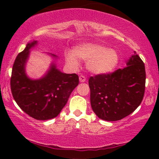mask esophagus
Segmentation results:
<instances>
[{"label":"esophagus","mask_w":159,"mask_h":159,"mask_svg":"<svg viewBox=\"0 0 159 159\" xmlns=\"http://www.w3.org/2000/svg\"><path fill=\"white\" fill-rule=\"evenodd\" d=\"M79 81L80 82H85L86 81V78L84 76H83V75H81V76L79 77Z\"/></svg>","instance_id":"obj_1"}]
</instances>
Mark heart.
<instances>
[{
	"instance_id": "obj_1",
	"label": "heart",
	"mask_w": 159,
	"mask_h": 159,
	"mask_svg": "<svg viewBox=\"0 0 159 159\" xmlns=\"http://www.w3.org/2000/svg\"><path fill=\"white\" fill-rule=\"evenodd\" d=\"M65 59L70 68H78L79 60L86 61V68L95 75H107L113 71L119 63V54L116 50L94 43H83L66 51Z\"/></svg>"
}]
</instances>
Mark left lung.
<instances>
[{"label": "left lung", "mask_w": 159, "mask_h": 159, "mask_svg": "<svg viewBox=\"0 0 159 159\" xmlns=\"http://www.w3.org/2000/svg\"><path fill=\"white\" fill-rule=\"evenodd\" d=\"M145 78V65L135 51L123 69L91 77L89 84L93 111L108 121H118L129 115L143 99Z\"/></svg>", "instance_id": "8db88e82"}]
</instances>
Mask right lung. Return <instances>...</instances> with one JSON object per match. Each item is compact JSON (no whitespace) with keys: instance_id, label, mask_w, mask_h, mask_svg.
Segmentation results:
<instances>
[{"instance_id":"add662e5","label":"right lung","mask_w":159,"mask_h":159,"mask_svg":"<svg viewBox=\"0 0 159 159\" xmlns=\"http://www.w3.org/2000/svg\"><path fill=\"white\" fill-rule=\"evenodd\" d=\"M38 41L28 43L14 61L11 78V89L16 103L24 111L37 120L57 117L67 104L70 94L79 83L76 74H66L57 68V56L52 58L49 68L40 78H31L26 72L30 51Z\"/></svg>"}]
</instances>
